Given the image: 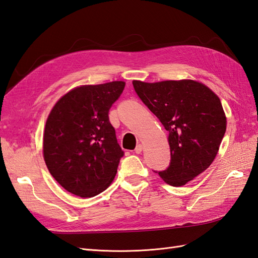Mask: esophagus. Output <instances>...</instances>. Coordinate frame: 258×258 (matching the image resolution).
Here are the masks:
<instances>
[{
  "label": "esophagus",
  "instance_id": "obj_1",
  "mask_svg": "<svg viewBox=\"0 0 258 258\" xmlns=\"http://www.w3.org/2000/svg\"><path fill=\"white\" fill-rule=\"evenodd\" d=\"M143 151V145L142 144H138L137 145V147H136V150H135V152L137 153V154H141V152Z\"/></svg>",
  "mask_w": 258,
  "mask_h": 258
}]
</instances>
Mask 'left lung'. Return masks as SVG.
Listing matches in <instances>:
<instances>
[{"label":"left lung","instance_id":"left-lung-1","mask_svg":"<svg viewBox=\"0 0 258 258\" xmlns=\"http://www.w3.org/2000/svg\"><path fill=\"white\" fill-rule=\"evenodd\" d=\"M143 103L169 132L171 161L159 176L182 186L207 170L215 159L227 126L220 98L197 81H134Z\"/></svg>","mask_w":258,"mask_h":258}]
</instances>
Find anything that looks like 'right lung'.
Wrapping results in <instances>:
<instances>
[{"label": "right lung", "mask_w": 258, "mask_h": 258, "mask_svg": "<svg viewBox=\"0 0 258 258\" xmlns=\"http://www.w3.org/2000/svg\"><path fill=\"white\" fill-rule=\"evenodd\" d=\"M126 83L82 85L62 96L47 117L43 156L66 190L90 198L111 185L123 152L108 111Z\"/></svg>", "instance_id": "add662e5"}]
</instances>
